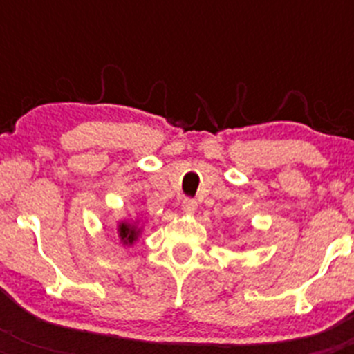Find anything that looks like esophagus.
I'll return each instance as SVG.
<instances>
[{
    "mask_svg": "<svg viewBox=\"0 0 354 354\" xmlns=\"http://www.w3.org/2000/svg\"><path fill=\"white\" fill-rule=\"evenodd\" d=\"M197 207L198 203L195 198H185L183 203H181V209H183V212L187 214H194L195 210H197Z\"/></svg>",
    "mask_w": 354,
    "mask_h": 354,
    "instance_id": "obj_1",
    "label": "esophagus"
}]
</instances>
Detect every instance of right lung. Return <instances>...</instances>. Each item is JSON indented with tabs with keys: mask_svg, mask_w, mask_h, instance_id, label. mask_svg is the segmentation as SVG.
I'll return each instance as SVG.
<instances>
[{
	"mask_svg": "<svg viewBox=\"0 0 354 354\" xmlns=\"http://www.w3.org/2000/svg\"><path fill=\"white\" fill-rule=\"evenodd\" d=\"M120 236L121 240H124V243H131V241L137 238V231H135V227L128 226V224H120Z\"/></svg>",
	"mask_w": 354,
	"mask_h": 354,
	"instance_id": "add662e5",
	"label": "right lung"
}]
</instances>
